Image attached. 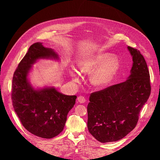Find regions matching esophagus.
Returning a JSON list of instances; mask_svg holds the SVG:
<instances>
[{
  "instance_id": "esophagus-1",
  "label": "esophagus",
  "mask_w": 160,
  "mask_h": 160,
  "mask_svg": "<svg viewBox=\"0 0 160 160\" xmlns=\"http://www.w3.org/2000/svg\"><path fill=\"white\" fill-rule=\"evenodd\" d=\"M85 98H84L83 96H81V95H80V96H79L78 98H77V101H78L79 103H85Z\"/></svg>"
}]
</instances>
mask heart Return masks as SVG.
Listing matches in <instances>:
<instances>
[{"instance_id": "heart-1", "label": "heart", "mask_w": 160, "mask_h": 160, "mask_svg": "<svg viewBox=\"0 0 160 160\" xmlns=\"http://www.w3.org/2000/svg\"><path fill=\"white\" fill-rule=\"evenodd\" d=\"M109 52H103L87 58L78 62L80 72L83 74H92L91 81L96 87L107 85L117 72L119 61ZM72 79L78 82L79 78L76 71H70Z\"/></svg>"}]
</instances>
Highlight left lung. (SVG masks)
<instances>
[{
    "mask_svg": "<svg viewBox=\"0 0 160 160\" xmlns=\"http://www.w3.org/2000/svg\"><path fill=\"white\" fill-rule=\"evenodd\" d=\"M133 58L128 79L90 95L89 133L101 143L122 139L135 128L139 114L151 93L149 72L139 51L128 47Z\"/></svg>",
    "mask_w": 160,
    "mask_h": 160,
    "instance_id": "8db88e82",
    "label": "left lung"
}]
</instances>
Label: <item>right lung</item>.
I'll return each instance as SVG.
<instances>
[{"instance_id":"obj_1","label":"right lung","mask_w":160,"mask_h":160,"mask_svg":"<svg viewBox=\"0 0 160 160\" xmlns=\"http://www.w3.org/2000/svg\"><path fill=\"white\" fill-rule=\"evenodd\" d=\"M59 59V56L41 42L32 44L14 72L11 98L22 125L32 134L45 139L59 135L65 127L67 116L73 108L76 95H66L54 88L35 89L27 79L37 60Z\"/></svg>"}]
</instances>
